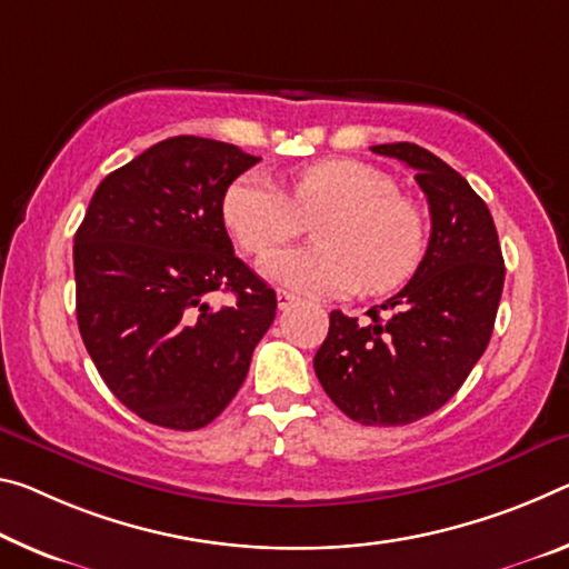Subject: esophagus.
<instances>
[{
    "mask_svg": "<svg viewBox=\"0 0 569 569\" xmlns=\"http://www.w3.org/2000/svg\"><path fill=\"white\" fill-rule=\"evenodd\" d=\"M276 296H278V309H288V306H293L296 301H299V296L286 291V288H278Z\"/></svg>",
    "mask_w": 569,
    "mask_h": 569,
    "instance_id": "1",
    "label": "esophagus"
}]
</instances>
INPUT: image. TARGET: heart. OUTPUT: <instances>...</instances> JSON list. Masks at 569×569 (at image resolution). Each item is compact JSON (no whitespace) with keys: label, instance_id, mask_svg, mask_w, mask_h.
Returning a JSON list of instances; mask_svg holds the SVG:
<instances>
[{"label":"heart","instance_id":"1","mask_svg":"<svg viewBox=\"0 0 569 569\" xmlns=\"http://www.w3.org/2000/svg\"><path fill=\"white\" fill-rule=\"evenodd\" d=\"M319 246L278 250L263 273L309 296H347L357 288L387 293L402 286L426 250V222L398 184L377 167L327 159L296 171L288 194L260 174L228 187L222 218L252 256H266L296 236L306 220Z\"/></svg>","mask_w":569,"mask_h":569}]
</instances>
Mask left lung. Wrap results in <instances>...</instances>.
Listing matches in <instances>:
<instances>
[{
    "instance_id": "left-lung-1",
    "label": "left lung",
    "mask_w": 569,
    "mask_h": 569,
    "mask_svg": "<svg viewBox=\"0 0 569 569\" xmlns=\"http://www.w3.org/2000/svg\"><path fill=\"white\" fill-rule=\"evenodd\" d=\"M372 151L415 169L430 207L428 250L367 321L331 311L313 369L351 420L408 426L443 408L489 347L507 268L489 207L453 167L408 141Z\"/></svg>"
}]
</instances>
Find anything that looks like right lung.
Instances as JSON below:
<instances>
[{
	"label": "right lung",
	"mask_w": 569,
	"mask_h": 569,
	"mask_svg": "<svg viewBox=\"0 0 569 569\" xmlns=\"http://www.w3.org/2000/svg\"><path fill=\"white\" fill-rule=\"evenodd\" d=\"M174 137L108 174L76 232V313L90 359L147 422L200 430L236 398L276 319V291L232 252L228 187L258 164ZM218 292L232 305L214 307Z\"/></svg>",
	"instance_id": "right-lung-1"
}]
</instances>
